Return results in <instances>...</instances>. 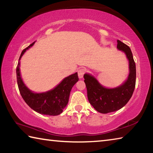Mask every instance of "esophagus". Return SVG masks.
Returning a JSON list of instances; mask_svg holds the SVG:
<instances>
[{
    "label": "esophagus",
    "mask_w": 153,
    "mask_h": 153,
    "mask_svg": "<svg viewBox=\"0 0 153 153\" xmlns=\"http://www.w3.org/2000/svg\"><path fill=\"white\" fill-rule=\"evenodd\" d=\"M86 69L84 68V67H82V68L79 69L78 71H77V73H78V77L79 78H82L83 76H84V75L86 74Z\"/></svg>",
    "instance_id": "obj_1"
}]
</instances>
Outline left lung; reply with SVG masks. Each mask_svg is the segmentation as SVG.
I'll use <instances>...</instances> for the list:
<instances>
[{"label":"left lung","mask_w":153,"mask_h":153,"mask_svg":"<svg viewBox=\"0 0 153 153\" xmlns=\"http://www.w3.org/2000/svg\"><path fill=\"white\" fill-rule=\"evenodd\" d=\"M117 48L126 54L129 61V76L122 85L115 88H107L90 74H86L84 76L89 102L98 112L101 113L114 112L124 107L131 98L135 88L136 64L131 49L119 40Z\"/></svg>","instance_id":"8db88e82"}]
</instances>
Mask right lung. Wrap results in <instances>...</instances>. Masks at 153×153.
Masks as SVG:
<instances>
[{"instance_id": "add662e5", "label": "right lung", "mask_w": 153, "mask_h": 153, "mask_svg": "<svg viewBox=\"0 0 153 153\" xmlns=\"http://www.w3.org/2000/svg\"><path fill=\"white\" fill-rule=\"evenodd\" d=\"M32 44L25 48L21 53L18 62L16 74L18 88L21 95L29 107L36 112L46 115H58L61 114L69 101L70 92L75 84L78 81L77 73H75L64 78L55 88L48 92L35 93L28 89L24 84L20 75V59L28 48L33 45Z\"/></svg>"}]
</instances>
